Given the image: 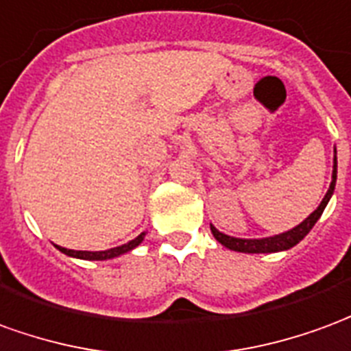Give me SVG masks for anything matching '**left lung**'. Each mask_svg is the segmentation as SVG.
I'll return each instance as SVG.
<instances>
[{
  "label": "left lung",
  "instance_id": "1",
  "mask_svg": "<svg viewBox=\"0 0 351 351\" xmlns=\"http://www.w3.org/2000/svg\"><path fill=\"white\" fill-rule=\"evenodd\" d=\"M337 153V151H335ZM335 183H337V156H335V164H332V181H330L329 191L327 195L322 200V204L317 206V210L314 213H310L306 219L302 221L300 225H297L295 228H291L287 232H282V234L270 236V238H259V240H243V238H234V236H227L219 232L217 228L211 225V234L215 236V240L221 242L225 247L232 251H240V253H276V251H285L297 245V243L304 238V236L312 230L317 219L322 217L325 206L330 200L332 196V191H335Z\"/></svg>",
  "mask_w": 351,
  "mask_h": 351
}]
</instances>
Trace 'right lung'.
Listing matches in <instances>:
<instances>
[{
	"label": "right lung",
	"instance_id": "1",
	"mask_svg": "<svg viewBox=\"0 0 351 351\" xmlns=\"http://www.w3.org/2000/svg\"><path fill=\"white\" fill-rule=\"evenodd\" d=\"M143 238H145V232H141L138 238H134L132 242L124 243V245H119V247H113V250H106V251H75V250H66V247H60V245H56L62 253H66L69 257H77V259H84V261H106V259H113V257H119V255H123L126 251L134 250V247H138L141 242H143Z\"/></svg>",
	"mask_w": 351,
	"mask_h": 351
}]
</instances>
